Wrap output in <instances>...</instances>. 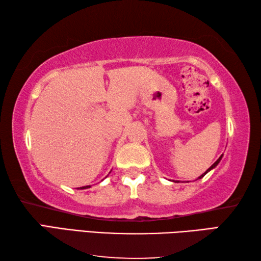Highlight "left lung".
I'll use <instances>...</instances> for the list:
<instances>
[{
	"label": "left lung",
	"mask_w": 261,
	"mask_h": 261,
	"mask_svg": "<svg viewBox=\"0 0 261 261\" xmlns=\"http://www.w3.org/2000/svg\"><path fill=\"white\" fill-rule=\"evenodd\" d=\"M221 158H222V155H221V156H220V158L218 159V160H216V161H215V162L213 163V165H212V166H211V167L208 168V169H207V170H206V173H204V174H202V175L200 176V177H199V178H201V177H204V176H205V175H206L207 173H208V171H210L211 169H213V168H215L216 166H218V163L220 162V160H221Z\"/></svg>",
	"instance_id": "left-lung-1"
}]
</instances>
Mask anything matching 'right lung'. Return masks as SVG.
<instances>
[{
    "instance_id": "right-lung-1",
    "label": "right lung",
    "mask_w": 261,
    "mask_h": 261,
    "mask_svg": "<svg viewBox=\"0 0 261 261\" xmlns=\"http://www.w3.org/2000/svg\"><path fill=\"white\" fill-rule=\"evenodd\" d=\"M87 188H90V187H83V188H81V189H87Z\"/></svg>"
}]
</instances>
